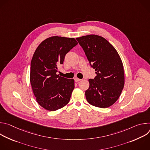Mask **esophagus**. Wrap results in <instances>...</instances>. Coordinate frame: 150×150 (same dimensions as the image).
<instances>
[{
    "instance_id": "esophagus-1",
    "label": "esophagus",
    "mask_w": 150,
    "mask_h": 150,
    "mask_svg": "<svg viewBox=\"0 0 150 150\" xmlns=\"http://www.w3.org/2000/svg\"><path fill=\"white\" fill-rule=\"evenodd\" d=\"M75 82H79V81H80L81 79H79V78H75Z\"/></svg>"
}]
</instances>
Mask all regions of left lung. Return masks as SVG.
Returning <instances> with one entry per match:
<instances>
[{"instance_id": "obj_1", "label": "left lung", "mask_w": 150, "mask_h": 150, "mask_svg": "<svg viewBox=\"0 0 150 150\" xmlns=\"http://www.w3.org/2000/svg\"><path fill=\"white\" fill-rule=\"evenodd\" d=\"M82 47L97 76L88 80L85 91L87 101L100 108L113 105L119 98L125 84L123 63L115 48L104 38L94 34L76 38Z\"/></svg>"}]
</instances>
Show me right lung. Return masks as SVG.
Returning a JSON list of instances; mask_svg holds the SVG:
<instances>
[{
  "instance_id": "obj_1",
  "label": "right lung",
  "mask_w": 150,
  "mask_h": 150,
  "mask_svg": "<svg viewBox=\"0 0 150 150\" xmlns=\"http://www.w3.org/2000/svg\"><path fill=\"white\" fill-rule=\"evenodd\" d=\"M77 45L74 38L53 36L42 41L33 54L31 85L37 103L47 110H57L69 102L74 79L59 76L57 72L67 53Z\"/></svg>"
}]
</instances>
